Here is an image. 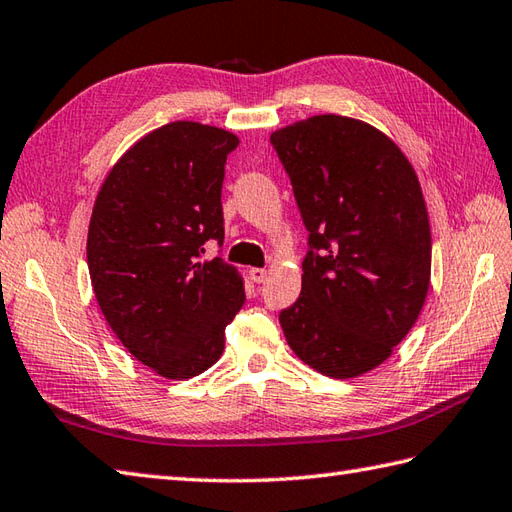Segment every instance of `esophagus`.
I'll list each match as a JSON object with an SVG mask.
<instances>
[{
	"mask_svg": "<svg viewBox=\"0 0 512 512\" xmlns=\"http://www.w3.org/2000/svg\"><path fill=\"white\" fill-rule=\"evenodd\" d=\"M248 275L255 281V284H262V281H266V277H268V270L266 268H250Z\"/></svg>",
	"mask_w": 512,
	"mask_h": 512,
	"instance_id": "34e87169",
	"label": "esophagus"
}]
</instances>
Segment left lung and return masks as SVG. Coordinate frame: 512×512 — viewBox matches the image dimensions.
Listing matches in <instances>:
<instances>
[{"label": "left lung", "mask_w": 512, "mask_h": 512, "mask_svg": "<svg viewBox=\"0 0 512 512\" xmlns=\"http://www.w3.org/2000/svg\"><path fill=\"white\" fill-rule=\"evenodd\" d=\"M308 228L286 341L330 378L385 363L424 306L431 228L411 162L376 127L336 114L270 134Z\"/></svg>", "instance_id": "1"}]
</instances>
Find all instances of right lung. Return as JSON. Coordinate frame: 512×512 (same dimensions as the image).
I'll return each mask as SVG.
<instances>
[{
	"mask_svg": "<svg viewBox=\"0 0 512 512\" xmlns=\"http://www.w3.org/2000/svg\"><path fill=\"white\" fill-rule=\"evenodd\" d=\"M239 138L176 121L129 147L96 195L88 268L105 321L129 354L182 380L224 352L244 279L204 244L224 242L222 182Z\"/></svg>",
	"mask_w": 512,
	"mask_h": 512,
	"instance_id": "obj_1",
	"label": "right lung"
}]
</instances>
